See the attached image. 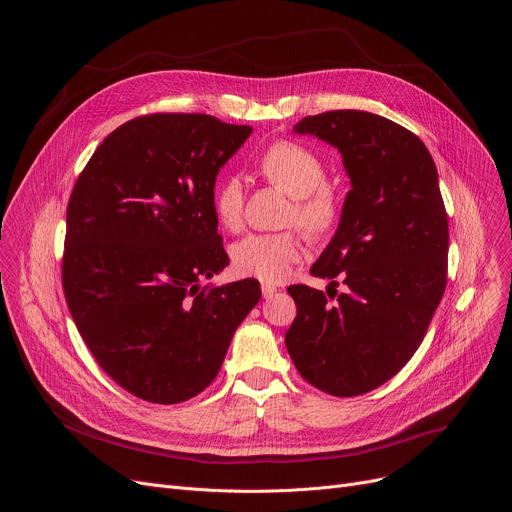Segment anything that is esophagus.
Listing matches in <instances>:
<instances>
[{"instance_id": "esophagus-1", "label": "esophagus", "mask_w": 512, "mask_h": 512, "mask_svg": "<svg viewBox=\"0 0 512 512\" xmlns=\"http://www.w3.org/2000/svg\"><path fill=\"white\" fill-rule=\"evenodd\" d=\"M275 291H277V287H273V285H267V283H263V285H261V294H263V298H265V300L273 298Z\"/></svg>"}]
</instances>
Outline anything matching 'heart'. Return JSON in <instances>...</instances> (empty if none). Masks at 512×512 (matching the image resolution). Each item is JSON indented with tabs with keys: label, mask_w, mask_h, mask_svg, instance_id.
Returning a JSON list of instances; mask_svg holds the SVG:
<instances>
[{
	"label": "heart",
	"mask_w": 512,
	"mask_h": 512,
	"mask_svg": "<svg viewBox=\"0 0 512 512\" xmlns=\"http://www.w3.org/2000/svg\"><path fill=\"white\" fill-rule=\"evenodd\" d=\"M261 174L294 196L291 223H298L312 235H322L334 227L340 202L326 184V164L310 148L296 141H275L259 158ZM245 188L237 174H225L212 194V208L218 223L237 229L243 218ZM302 259V241L294 233L249 235L233 249V265L239 275L255 277L263 283H281Z\"/></svg>",
	"instance_id": "obj_1"
}]
</instances>
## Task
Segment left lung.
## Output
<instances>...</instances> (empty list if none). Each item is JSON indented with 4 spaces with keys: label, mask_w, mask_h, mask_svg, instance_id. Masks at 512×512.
Listing matches in <instances>:
<instances>
[{
    "label": "left lung",
    "mask_w": 512,
    "mask_h": 512,
    "mask_svg": "<svg viewBox=\"0 0 512 512\" xmlns=\"http://www.w3.org/2000/svg\"><path fill=\"white\" fill-rule=\"evenodd\" d=\"M342 154L350 178L342 216L312 275H340L346 294L326 298L289 285L298 316L285 346L298 373L334 397H356L393 379L419 348L448 279V214L425 143L367 111L304 117Z\"/></svg>",
    "instance_id": "1"
}]
</instances>
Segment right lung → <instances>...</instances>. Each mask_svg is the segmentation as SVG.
<instances>
[{
    "mask_svg": "<svg viewBox=\"0 0 512 512\" xmlns=\"http://www.w3.org/2000/svg\"><path fill=\"white\" fill-rule=\"evenodd\" d=\"M251 131L202 113L135 117L72 188L64 298L99 367L143 401L204 391L261 298L255 279L200 285L229 265L212 194Z\"/></svg>",
    "mask_w": 512,
    "mask_h": 512,
    "instance_id": "add662e5",
    "label": "right lung"
}]
</instances>
